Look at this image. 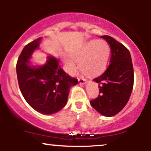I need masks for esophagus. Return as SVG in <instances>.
Listing matches in <instances>:
<instances>
[{"instance_id": "esophagus-1", "label": "esophagus", "mask_w": 151, "mask_h": 151, "mask_svg": "<svg viewBox=\"0 0 151 151\" xmlns=\"http://www.w3.org/2000/svg\"><path fill=\"white\" fill-rule=\"evenodd\" d=\"M79 84H84L86 83V79H84V77H80L79 78Z\"/></svg>"}]
</instances>
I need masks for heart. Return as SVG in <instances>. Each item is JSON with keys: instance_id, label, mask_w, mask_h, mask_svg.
<instances>
[{"instance_id": "1", "label": "heart", "mask_w": 151, "mask_h": 151, "mask_svg": "<svg viewBox=\"0 0 151 151\" xmlns=\"http://www.w3.org/2000/svg\"><path fill=\"white\" fill-rule=\"evenodd\" d=\"M110 46L106 41H90L72 56L79 62L80 70L87 75H96L105 70L110 56ZM67 70L71 74L77 72V65L74 60L66 58Z\"/></svg>"}]
</instances>
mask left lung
Masks as SVG:
<instances>
[{
  "instance_id": "obj_1",
  "label": "left lung",
  "mask_w": 151,
  "mask_h": 151,
  "mask_svg": "<svg viewBox=\"0 0 151 151\" xmlns=\"http://www.w3.org/2000/svg\"><path fill=\"white\" fill-rule=\"evenodd\" d=\"M110 46V64L93 81L99 83L98 97L90 101L91 106L105 116L120 112L129 101L133 87L134 74L129 50L113 37L101 36Z\"/></svg>"
}]
</instances>
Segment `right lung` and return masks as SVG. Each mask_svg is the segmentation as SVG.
<instances>
[{
	"instance_id": "1",
	"label": "right lung",
	"mask_w": 151,
	"mask_h": 151,
	"mask_svg": "<svg viewBox=\"0 0 151 151\" xmlns=\"http://www.w3.org/2000/svg\"><path fill=\"white\" fill-rule=\"evenodd\" d=\"M42 37L26 45L18 59L16 72L18 85L29 105L38 112L52 114L59 111L67 102L71 86L78 84L76 78L59 66V60L48 57L45 65L32 67L28 60L39 46Z\"/></svg>"
}]
</instances>
